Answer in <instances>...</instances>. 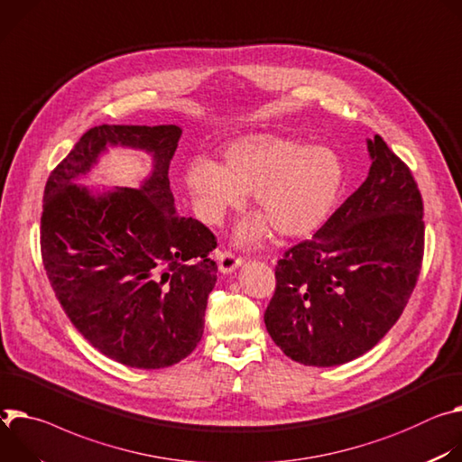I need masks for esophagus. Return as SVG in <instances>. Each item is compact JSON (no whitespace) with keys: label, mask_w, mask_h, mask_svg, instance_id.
<instances>
[{"label":"esophagus","mask_w":462,"mask_h":462,"mask_svg":"<svg viewBox=\"0 0 462 462\" xmlns=\"http://www.w3.org/2000/svg\"><path fill=\"white\" fill-rule=\"evenodd\" d=\"M215 257L218 261V270L222 273H233L244 263L240 257H235V254L229 251H217Z\"/></svg>","instance_id":"obj_1"}]
</instances>
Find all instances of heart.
Returning a JSON list of instances; mask_svg holds the SVG:
<instances>
[{"label": "heart", "mask_w": 462, "mask_h": 462, "mask_svg": "<svg viewBox=\"0 0 462 462\" xmlns=\"http://www.w3.org/2000/svg\"><path fill=\"white\" fill-rule=\"evenodd\" d=\"M343 178L341 158L332 148L270 132L233 139L224 148V165L196 156L185 169L196 213L209 224H220L251 192L257 213L236 229L235 240L242 245L261 242L270 227L281 236L318 229L334 208Z\"/></svg>", "instance_id": "b5f03b06"}]
</instances>
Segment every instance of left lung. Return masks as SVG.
<instances>
[{
    "label": "left lung",
    "mask_w": 462,
    "mask_h": 462,
    "mask_svg": "<svg viewBox=\"0 0 462 462\" xmlns=\"http://www.w3.org/2000/svg\"><path fill=\"white\" fill-rule=\"evenodd\" d=\"M367 180L275 266L268 334L293 362L336 367L371 350L398 321L424 254L422 196L380 135Z\"/></svg>",
    "instance_id": "8db88e82"
}]
</instances>
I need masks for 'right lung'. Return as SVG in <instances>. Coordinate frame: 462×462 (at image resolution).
Instances as JSON below:
<instances>
[{
    "label": "right lung",
    "mask_w": 462,
    "mask_h": 462,
    "mask_svg": "<svg viewBox=\"0 0 462 462\" xmlns=\"http://www.w3.org/2000/svg\"><path fill=\"white\" fill-rule=\"evenodd\" d=\"M180 137L176 125L95 126L43 190L42 259L57 299L97 350L134 369L171 367L196 348L217 284L215 235L176 213L169 167ZM110 145L151 156L135 189L78 183Z\"/></svg>",
    "instance_id": "1"
}]
</instances>
